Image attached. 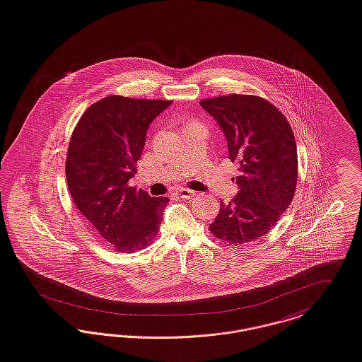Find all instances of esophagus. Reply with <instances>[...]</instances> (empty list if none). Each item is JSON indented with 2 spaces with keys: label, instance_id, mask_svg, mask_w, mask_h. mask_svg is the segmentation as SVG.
Returning <instances> with one entry per match:
<instances>
[{
  "label": "esophagus",
  "instance_id": "esophagus-1",
  "mask_svg": "<svg viewBox=\"0 0 362 362\" xmlns=\"http://www.w3.org/2000/svg\"><path fill=\"white\" fill-rule=\"evenodd\" d=\"M177 195L181 197H185V199H191V197H195L197 194H195L194 191L188 189V188H180V189H177Z\"/></svg>",
  "mask_w": 362,
  "mask_h": 362
}]
</instances>
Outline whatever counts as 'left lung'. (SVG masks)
Here are the masks:
<instances>
[{
    "instance_id": "1",
    "label": "left lung",
    "mask_w": 362,
    "mask_h": 362,
    "mask_svg": "<svg viewBox=\"0 0 362 362\" xmlns=\"http://www.w3.org/2000/svg\"><path fill=\"white\" fill-rule=\"evenodd\" d=\"M200 106L218 123L232 162L239 165L238 194L210 230L230 245L264 236L289 207L297 182L295 135L285 116L268 100L230 94L204 99Z\"/></svg>"
}]
</instances>
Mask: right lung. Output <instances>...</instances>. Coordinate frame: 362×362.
Returning <instances> with one entry per match:
<instances>
[{
  "instance_id": "add662e5",
  "label": "right lung",
  "mask_w": 362,
  "mask_h": 362,
  "mask_svg": "<svg viewBox=\"0 0 362 362\" xmlns=\"http://www.w3.org/2000/svg\"><path fill=\"white\" fill-rule=\"evenodd\" d=\"M171 100L106 97L90 106L70 138L66 180L74 204L117 252L148 246L168 199L130 187L151 123Z\"/></svg>"
}]
</instances>
